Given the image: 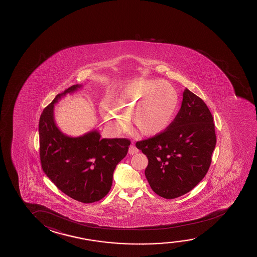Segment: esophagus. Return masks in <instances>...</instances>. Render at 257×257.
<instances>
[{
	"label": "esophagus",
	"mask_w": 257,
	"mask_h": 257,
	"mask_svg": "<svg viewBox=\"0 0 257 257\" xmlns=\"http://www.w3.org/2000/svg\"><path fill=\"white\" fill-rule=\"evenodd\" d=\"M138 149L134 146V145H131L130 146V148H128V154H131V155H133V154H138Z\"/></svg>",
	"instance_id": "1"
}]
</instances>
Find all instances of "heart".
<instances>
[{"label":"heart","mask_w":257,"mask_h":257,"mask_svg":"<svg viewBox=\"0 0 257 257\" xmlns=\"http://www.w3.org/2000/svg\"><path fill=\"white\" fill-rule=\"evenodd\" d=\"M176 88L162 80L136 79L123 88L114 107L103 105V117L116 131L126 128V120L145 137H154L169 127L178 108Z\"/></svg>","instance_id":"heart-1"}]
</instances>
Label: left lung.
<instances>
[{"instance_id": "obj_1", "label": "left lung", "mask_w": 257, "mask_h": 257, "mask_svg": "<svg viewBox=\"0 0 257 257\" xmlns=\"http://www.w3.org/2000/svg\"><path fill=\"white\" fill-rule=\"evenodd\" d=\"M216 144L215 124L207 104L187 88L180 110L161 134L136 143L146 154V179L156 194L176 199L203 179Z\"/></svg>"}]
</instances>
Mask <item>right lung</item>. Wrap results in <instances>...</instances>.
<instances>
[{
  "instance_id": "add662e5",
  "label": "right lung",
  "mask_w": 257,
  "mask_h": 257,
  "mask_svg": "<svg viewBox=\"0 0 257 257\" xmlns=\"http://www.w3.org/2000/svg\"><path fill=\"white\" fill-rule=\"evenodd\" d=\"M81 87L73 85L65 89L42 111L39 121L40 160L44 173L61 192L82 203H93L110 191L113 171L127 154L131 141L101 139L97 131L78 138L59 131L54 119V104Z\"/></svg>"
}]
</instances>
